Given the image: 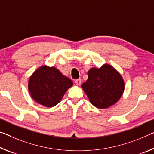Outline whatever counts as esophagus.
I'll return each mask as SVG.
<instances>
[{
    "mask_svg": "<svg viewBox=\"0 0 154 154\" xmlns=\"http://www.w3.org/2000/svg\"><path fill=\"white\" fill-rule=\"evenodd\" d=\"M75 84H76V85H77V86H79L82 83V80H81V79H77L75 80Z\"/></svg>",
    "mask_w": 154,
    "mask_h": 154,
    "instance_id": "1",
    "label": "esophagus"
}]
</instances>
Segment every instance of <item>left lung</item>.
<instances>
[{"label":"left lung","mask_w":154,"mask_h":154,"mask_svg":"<svg viewBox=\"0 0 154 154\" xmlns=\"http://www.w3.org/2000/svg\"><path fill=\"white\" fill-rule=\"evenodd\" d=\"M88 79L82 88L94 106L99 109L115 104L122 96L125 84L121 75L108 64L100 68H92L88 72Z\"/></svg>","instance_id":"8db88e82"}]
</instances>
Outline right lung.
I'll use <instances>...</instances> for the list:
<instances>
[{"mask_svg": "<svg viewBox=\"0 0 154 154\" xmlns=\"http://www.w3.org/2000/svg\"><path fill=\"white\" fill-rule=\"evenodd\" d=\"M72 84L71 80L56 68L42 66L31 76L28 88L34 101L51 108L58 104Z\"/></svg>", "mask_w": 154, "mask_h": 154, "instance_id": "right-lung-1", "label": "right lung"}]
</instances>
